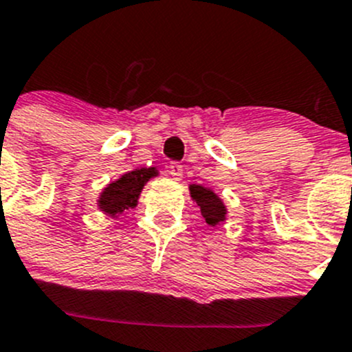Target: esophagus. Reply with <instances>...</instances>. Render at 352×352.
Masks as SVG:
<instances>
[{
    "label": "esophagus",
    "instance_id": "34e87169",
    "mask_svg": "<svg viewBox=\"0 0 352 352\" xmlns=\"http://www.w3.org/2000/svg\"><path fill=\"white\" fill-rule=\"evenodd\" d=\"M168 168H170V175H172L173 179H175V180L182 179V175H184V166L180 165L179 162H172V163H170Z\"/></svg>",
    "mask_w": 352,
    "mask_h": 352
}]
</instances>
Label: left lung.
<instances>
[{
  "mask_svg": "<svg viewBox=\"0 0 352 352\" xmlns=\"http://www.w3.org/2000/svg\"><path fill=\"white\" fill-rule=\"evenodd\" d=\"M190 196L201 208V214L208 225H217L225 220L227 210L213 190L204 189L203 186H190Z\"/></svg>",
  "mask_w": 352,
  "mask_h": 352,
  "instance_id": "obj_1",
  "label": "left lung"
}]
</instances>
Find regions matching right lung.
Returning <instances> with one entry per match:
<instances>
[{
  "instance_id": "right-lung-1",
  "label": "right lung",
  "mask_w": 352,
  "mask_h": 352,
  "mask_svg": "<svg viewBox=\"0 0 352 352\" xmlns=\"http://www.w3.org/2000/svg\"><path fill=\"white\" fill-rule=\"evenodd\" d=\"M156 173L158 172L155 168H138L122 175L103 190L100 197V208L110 213L111 217L129 210V208H134L138 204V197L144 184Z\"/></svg>"
}]
</instances>
